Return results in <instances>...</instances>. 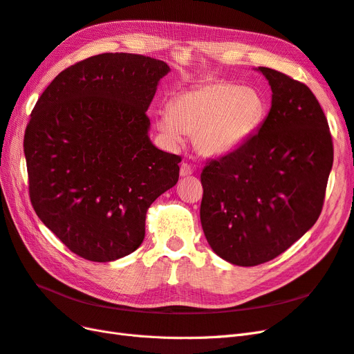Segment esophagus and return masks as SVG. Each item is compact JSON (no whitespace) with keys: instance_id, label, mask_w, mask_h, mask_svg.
<instances>
[{"instance_id":"esophagus-1","label":"esophagus","mask_w":354,"mask_h":354,"mask_svg":"<svg viewBox=\"0 0 354 354\" xmlns=\"http://www.w3.org/2000/svg\"><path fill=\"white\" fill-rule=\"evenodd\" d=\"M194 174V168H192L189 164H181V167H180V176L181 177H189V176H192Z\"/></svg>"}]
</instances>
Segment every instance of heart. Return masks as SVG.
I'll return each instance as SVG.
<instances>
[{
    "label": "heart",
    "mask_w": 354,
    "mask_h": 354,
    "mask_svg": "<svg viewBox=\"0 0 354 354\" xmlns=\"http://www.w3.org/2000/svg\"><path fill=\"white\" fill-rule=\"evenodd\" d=\"M159 112L156 127L165 140L178 146L194 137L199 155L226 156L248 140L266 116L259 91L230 82H211L177 94Z\"/></svg>",
    "instance_id": "heart-1"
}]
</instances>
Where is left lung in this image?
I'll return each instance as SVG.
<instances>
[{
    "label": "left lung",
    "instance_id": "obj_1",
    "mask_svg": "<svg viewBox=\"0 0 354 354\" xmlns=\"http://www.w3.org/2000/svg\"><path fill=\"white\" fill-rule=\"evenodd\" d=\"M272 108L238 151L202 169L201 224L218 257L251 267L273 260L313 227L324 207L334 146L306 84L270 68Z\"/></svg>",
    "mask_w": 354,
    "mask_h": 354
}]
</instances>
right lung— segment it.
Here are the masks:
<instances>
[{
  "instance_id": "add662e5",
  "label": "right lung",
  "mask_w": 354,
  "mask_h": 354,
  "mask_svg": "<svg viewBox=\"0 0 354 354\" xmlns=\"http://www.w3.org/2000/svg\"><path fill=\"white\" fill-rule=\"evenodd\" d=\"M168 72L140 55L93 56L60 72L30 113L24 151L32 207L85 260L136 251L147 208L178 181L181 158L153 146L146 115Z\"/></svg>"
}]
</instances>
